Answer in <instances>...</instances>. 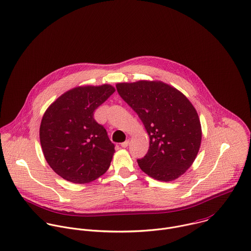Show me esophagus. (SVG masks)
Listing matches in <instances>:
<instances>
[{"mask_svg":"<svg viewBox=\"0 0 251 251\" xmlns=\"http://www.w3.org/2000/svg\"><path fill=\"white\" fill-rule=\"evenodd\" d=\"M129 144H130V141H129V140H127V141H125L124 143H122V144H121V147L125 149V148H127V147L129 146Z\"/></svg>","mask_w":251,"mask_h":251,"instance_id":"1","label":"esophagus"}]
</instances>
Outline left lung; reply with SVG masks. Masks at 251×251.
<instances>
[{
  "mask_svg": "<svg viewBox=\"0 0 251 251\" xmlns=\"http://www.w3.org/2000/svg\"><path fill=\"white\" fill-rule=\"evenodd\" d=\"M120 97L134 109L150 137L146 156L138 159L150 177L170 182L193 165L201 144V125L189 99L162 81L117 83Z\"/></svg>",
  "mask_w": 251,
  "mask_h": 251,
  "instance_id": "8db88e82",
  "label": "left lung"
}]
</instances>
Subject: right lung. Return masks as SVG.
I'll use <instances>...</instances> for the list:
<instances>
[{
	"label": "right lung",
	"instance_id": "right-lung-1",
	"mask_svg": "<svg viewBox=\"0 0 251 251\" xmlns=\"http://www.w3.org/2000/svg\"><path fill=\"white\" fill-rule=\"evenodd\" d=\"M114 92L109 84L78 86L45 111L40 125L42 151L50 168L64 180L88 184L108 170L114 145L94 119V111Z\"/></svg>",
	"mask_w": 251,
	"mask_h": 251
}]
</instances>
